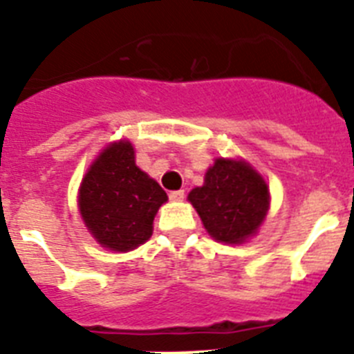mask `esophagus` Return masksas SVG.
I'll return each mask as SVG.
<instances>
[{
	"label": "esophagus",
	"instance_id": "1",
	"mask_svg": "<svg viewBox=\"0 0 354 354\" xmlns=\"http://www.w3.org/2000/svg\"><path fill=\"white\" fill-rule=\"evenodd\" d=\"M185 198V192L183 191H171L169 192V200L171 201H182Z\"/></svg>",
	"mask_w": 354,
	"mask_h": 354
}]
</instances>
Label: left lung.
Wrapping results in <instances>:
<instances>
[{
	"label": "left lung",
	"instance_id": "8db88e82",
	"mask_svg": "<svg viewBox=\"0 0 354 354\" xmlns=\"http://www.w3.org/2000/svg\"><path fill=\"white\" fill-rule=\"evenodd\" d=\"M189 201L214 239L236 245L259 228L268 212L270 192L248 163L218 158Z\"/></svg>",
	"mask_w": 354,
	"mask_h": 354
}]
</instances>
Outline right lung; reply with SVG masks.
Returning a JSON list of instances; mask_svg holds the SVG:
<instances>
[{
    "mask_svg": "<svg viewBox=\"0 0 354 354\" xmlns=\"http://www.w3.org/2000/svg\"><path fill=\"white\" fill-rule=\"evenodd\" d=\"M167 194L136 167L129 142L111 144L91 165L79 191L86 227L109 250H133L153 234V219Z\"/></svg>",
    "mask_w": 354,
    "mask_h": 354,
    "instance_id": "obj_1",
    "label": "right lung"
}]
</instances>
